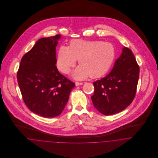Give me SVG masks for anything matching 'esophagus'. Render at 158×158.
I'll return each mask as SVG.
<instances>
[{
  "label": "esophagus",
  "instance_id": "1",
  "mask_svg": "<svg viewBox=\"0 0 158 158\" xmlns=\"http://www.w3.org/2000/svg\"><path fill=\"white\" fill-rule=\"evenodd\" d=\"M83 83L82 82H76L75 83V85L76 86H80V85H82Z\"/></svg>",
  "mask_w": 158,
  "mask_h": 158
}]
</instances>
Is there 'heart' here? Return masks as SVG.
<instances>
[{
  "label": "heart",
  "mask_w": 158,
  "mask_h": 158,
  "mask_svg": "<svg viewBox=\"0 0 158 158\" xmlns=\"http://www.w3.org/2000/svg\"><path fill=\"white\" fill-rule=\"evenodd\" d=\"M116 55L114 46L100 41L73 40L69 47H60L56 60L58 69L68 74L78 60L80 64L72 73L74 78L85 79L89 76L99 78L106 74L111 68Z\"/></svg>",
  "instance_id": "obj_1"
}]
</instances>
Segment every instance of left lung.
<instances>
[{
	"label": "left lung",
	"instance_id": "left-lung-1",
	"mask_svg": "<svg viewBox=\"0 0 158 158\" xmlns=\"http://www.w3.org/2000/svg\"><path fill=\"white\" fill-rule=\"evenodd\" d=\"M139 77V66L135 56L125 47L111 72L93 83L94 94L91 98L94 107L106 115L124 110L135 97Z\"/></svg>",
	"mask_w": 158,
	"mask_h": 158
}]
</instances>
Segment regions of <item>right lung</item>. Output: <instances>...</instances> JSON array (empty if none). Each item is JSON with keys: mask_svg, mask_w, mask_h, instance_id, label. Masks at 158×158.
Wrapping results in <instances>:
<instances>
[{"mask_svg": "<svg viewBox=\"0 0 158 158\" xmlns=\"http://www.w3.org/2000/svg\"><path fill=\"white\" fill-rule=\"evenodd\" d=\"M60 35L39 40L23 56L17 73L23 100L33 113L44 117L58 116L75 85L61 74L56 47Z\"/></svg>", "mask_w": 158, "mask_h": 158, "instance_id": "obj_1", "label": "right lung"}]
</instances>
